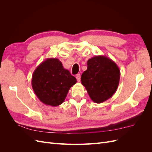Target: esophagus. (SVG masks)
I'll use <instances>...</instances> for the list:
<instances>
[{
  "instance_id": "obj_1",
  "label": "esophagus",
  "mask_w": 152,
  "mask_h": 152,
  "mask_svg": "<svg viewBox=\"0 0 152 152\" xmlns=\"http://www.w3.org/2000/svg\"><path fill=\"white\" fill-rule=\"evenodd\" d=\"M76 79H77L78 82H80V74H77L76 75Z\"/></svg>"
}]
</instances>
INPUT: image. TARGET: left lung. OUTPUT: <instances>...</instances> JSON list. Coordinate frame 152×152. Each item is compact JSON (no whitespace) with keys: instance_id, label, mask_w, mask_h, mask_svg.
I'll return each mask as SVG.
<instances>
[{"instance_id":"8db88e82","label":"left lung","mask_w":152,"mask_h":152,"mask_svg":"<svg viewBox=\"0 0 152 152\" xmlns=\"http://www.w3.org/2000/svg\"><path fill=\"white\" fill-rule=\"evenodd\" d=\"M87 70L81 76V82L91 99L96 103H102L117 91L120 70L115 63L104 56H95L87 61Z\"/></svg>"}]
</instances>
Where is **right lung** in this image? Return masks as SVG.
<instances>
[{"label": "right lung", "mask_w": 152, "mask_h": 152, "mask_svg": "<svg viewBox=\"0 0 152 152\" xmlns=\"http://www.w3.org/2000/svg\"><path fill=\"white\" fill-rule=\"evenodd\" d=\"M77 82L75 77L64 68L57 58H48L32 75V88L43 103L57 107L65 101L68 91Z\"/></svg>", "instance_id": "right-lung-1"}]
</instances>
